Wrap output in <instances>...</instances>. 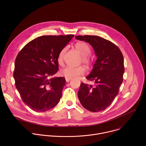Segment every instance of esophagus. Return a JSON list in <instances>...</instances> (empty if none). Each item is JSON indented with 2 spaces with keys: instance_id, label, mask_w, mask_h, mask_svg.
<instances>
[{
  "instance_id": "34e87169",
  "label": "esophagus",
  "mask_w": 146,
  "mask_h": 146,
  "mask_svg": "<svg viewBox=\"0 0 146 146\" xmlns=\"http://www.w3.org/2000/svg\"><path fill=\"white\" fill-rule=\"evenodd\" d=\"M65 79H66V82H69L70 80H72V78H65Z\"/></svg>"
}]
</instances>
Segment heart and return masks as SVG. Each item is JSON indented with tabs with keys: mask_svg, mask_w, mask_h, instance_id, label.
<instances>
[{
	"mask_svg": "<svg viewBox=\"0 0 146 146\" xmlns=\"http://www.w3.org/2000/svg\"><path fill=\"white\" fill-rule=\"evenodd\" d=\"M75 47L77 51L82 55V62L83 63L87 65H90L92 62V59L88 56L91 52V48L89 45L84 41H80L75 44ZM66 51L67 47H64L59 53L58 62L60 65H62L63 63L64 56ZM85 72L86 69L84 67L82 66H73L68 65L60 70V74L61 76L66 78H72L84 74Z\"/></svg>",
	"mask_w": 146,
	"mask_h": 146,
	"instance_id": "obj_1",
	"label": "heart"
}]
</instances>
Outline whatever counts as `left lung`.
Listing matches in <instances>:
<instances>
[{
  "label": "left lung",
  "instance_id": "8db88e82",
  "mask_svg": "<svg viewBox=\"0 0 146 146\" xmlns=\"http://www.w3.org/2000/svg\"><path fill=\"white\" fill-rule=\"evenodd\" d=\"M75 38L88 43L97 57L91 73L86 77L94 85L81 82L78 99L87 110L101 111L112 103L123 81L125 69L122 54L115 44L98 36H76Z\"/></svg>",
  "mask_w": 146,
  "mask_h": 146
}]
</instances>
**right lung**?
Returning <instances> with one entry per match:
<instances>
[{
	"label": "right lung",
	"instance_id": "right-lung-1",
	"mask_svg": "<svg viewBox=\"0 0 146 146\" xmlns=\"http://www.w3.org/2000/svg\"><path fill=\"white\" fill-rule=\"evenodd\" d=\"M73 37L40 36L27 44L17 55L13 74L15 87L32 110L46 111L59 103L66 80L52 77L58 71L59 53Z\"/></svg>",
	"mask_w": 146,
	"mask_h": 146
}]
</instances>
